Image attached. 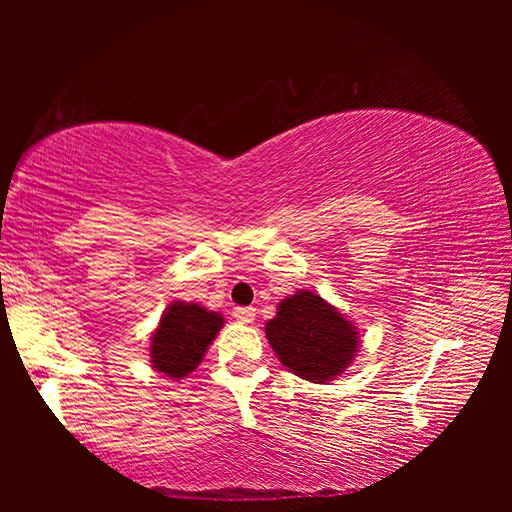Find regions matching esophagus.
<instances>
[{
    "instance_id": "1",
    "label": "esophagus",
    "mask_w": 512,
    "mask_h": 512,
    "mask_svg": "<svg viewBox=\"0 0 512 512\" xmlns=\"http://www.w3.org/2000/svg\"><path fill=\"white\" fill-rule=\"evenodd\" d=\"M232 318H235L241 325H250L255 320V309L253 307H237L235 311H232Z\"/></svg>"
}]
</instances>
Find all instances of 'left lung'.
I'll return each instance as SVG.
<instances>
[{"label":"left lung","mask_w":512,"mask_h":512,"mask_svg":"<svg viewBox=\"0 0 512 512\" xmlns=\"http://www.w3.org/2000/svg\"><path fill=\"white\" fill-rule=\"evenodd\" d=\"M266 336L282 366L314 384H325L350 366L359 332L339 309L311 291L284 298Z\"/></svg>","instance_id":"left-lung-1"}]
</instances>
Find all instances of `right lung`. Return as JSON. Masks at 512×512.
Here are the masks:
<instances>
[{"instance_id": "right-lung-1", "label": "right lung", "mask_w": 512, "mask_h": 512, "mask_svg": "<svg viewBox=\"0 0 512 512\" xmlns=\"http://www.w3.org/2000/svg\"><path fill=\"white\" fill-rule=\"evenodd\" d=\"M223 327V316L196 302H171L151 336V366L169 379H183L201 363Z\"/></svg>"}]
</instances>
